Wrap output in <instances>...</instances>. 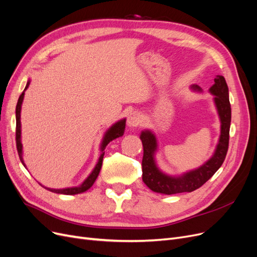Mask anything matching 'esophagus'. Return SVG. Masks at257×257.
Here are the masks:
<instances>
[{
  "mask_svg": "<svg viewBox=\"0 0 257 257\" xmlns=\"http://www.w3.org/2000/svg\"><path fill=\"white\" fill-rule=\"evenodd\" d=\"M127 124L129 127H138L142 124V115L139 112H131L128 115L127 118Z\"/></svg>",
  "mask_w": 257,
  "mask_h": 257,
  "instance_id": "34e87169",
  "label": "esophagus"
}]
</instances>
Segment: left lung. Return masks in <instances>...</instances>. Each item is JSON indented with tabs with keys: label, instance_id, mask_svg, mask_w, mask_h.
Listing matches in <instances>:
<instances>
[{
	"label": "left lung",
	"instance_id": "1",
	"mask_svg": "<svg viewBox=\"0 0 257 257\" xmlns=\"http://www.w3.org/2000/svg\"><path fill=\"white\" fill-rule=\"evenodd\" d=\"M192 88L193 90H202L197 85L192 86ZM210 92L215 95L214 103L220 118V137L213 156L199 168L184 173L181 176H170L163 173L158 168L154 160V154L156 148H158V143H156L154 135L149 130L142 132L140 138L144 147L142 161L143 182L152 191L168 195L192 192L210 180L224 163L229 147V132L231 124L229 89L224 76L216 75L214 85L210 88Z\"/></svg>",
	"mask_w": 257,
	"mask_h": 257
}]
</instances>
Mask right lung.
<instances>
[{
	"label": "right lung",
	"instance_id": "1",
	"mask_svg": "<svg viewBox=\"0 0 257 257\" xmlns=\"http://www.w3.org/2000/svg\"><path fill=\"white\" fill-rule=\"evenodd\" d=\"M30 84V81L27 82V85L24 89V91L22 92V94L20 95L19 97V101H18V104H17V108H16V119H17V127H16V142H17V149H18V153H19V158L22 162V164H24V161H23V156H22V143H21V107H22V103H23V98H24V94H25V90L28 88ZM125 126H126V119H120L119 121L115 122V124L110 127L108 129V131L105 133L104 136V139H103V142H102V145H101V150H102V154L101 156H99L98 159V162L96 164V166L94 167V169L92 170V172L90 173V175H89L86 180L84 181V183L79 186V187H72V188H66V189H50V188H46L44 187L45 189H47V190L51 191V192H54V193H60V194H66V195H73V194H79V193H82V192H85L87 191L89 188H90L95 180L96 177L98 176V173H99V170H101L102 168V164H103V158H104V150L106 148L107 145L111 142L113 141L119 137H121L122 135H124V131H125Z\"/></svg>",
	"mask_w": 257,
	"mask_h": 257
}]
</instances>
